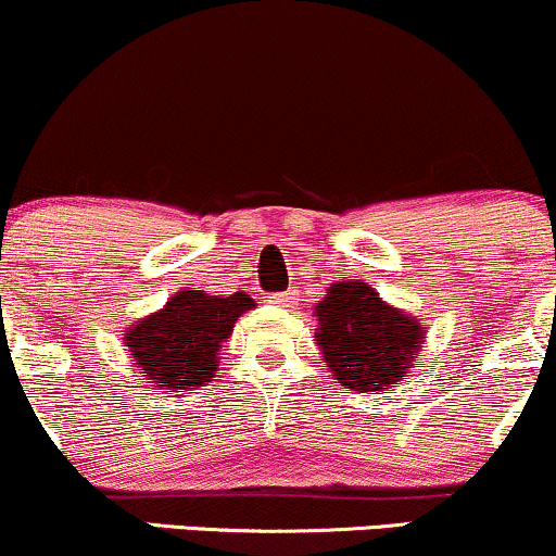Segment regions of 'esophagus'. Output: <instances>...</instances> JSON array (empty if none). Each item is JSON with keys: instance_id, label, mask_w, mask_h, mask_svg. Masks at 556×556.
<instances>
[{"instance_id": "esophagus-1", "label": "esophagus", "mask_w": 556, "mask_h": 556, "mask_svg": "<svg viewBox=\"0 0 556 556\" xmlns=\"http://www.w3.org/2000/svg\"><path fill=\"white\" fill-rule=\"evenodd\" d=\"M274 303H277L279 308H292V305L298 303V292L295 290L279 292V295H274Z\"/></svg>"}]
</instances>
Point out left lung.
Listing matches in <instances>:
<instances>
[{
    "mask_svg": "<svg viewBox=\"0 0 556 556\" xmlns=\"http://www.w3.org/2000/svg\"><path fill=\"white\" fill-rule=\"evenodd\" d=\"M316 344L337 384L381 392L397 384L420 353L426 329L392 308L366 282H337L316 303Z\"/></svg>",
    "mask_w": 556,
    "mask_h": 556,
    "instance_id": "obj_1",
    "label": "left lung"
}]
</instances>
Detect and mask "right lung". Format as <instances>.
I'll use <instances>...</instances> for the list:
<instances>
[{
  "label": "right lung",
  "mask_w": 556,
  "mask_h": 556,
  "mask_svg": "<svg viewBox=\"0 0 556 556\" xmlns=\"http://www.w3.org/2000/svg\"><path fill=\"white\" fill-rule=\"evenodd\" d=\"M245 292L219 298L203 290H180L162 311L140 318L125 334V348L151 384L169 392L208 384L219 366L222 342L235 321L253 308Z\"/></svg>",
  "instance_id": "add662e5"
}]
</instances>
